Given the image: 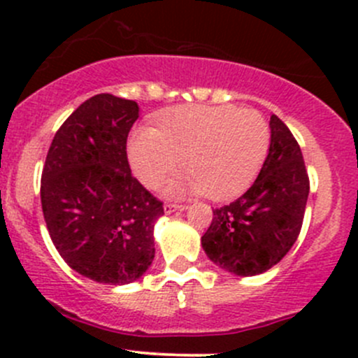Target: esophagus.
<instances>
[{"label": "esophagus", "mask_w": 358, "mask_h": 358, "mask_svg": "<svg viewBox=\"0 0 358 358\" xmlns=\"http://www.w3.org/2000/svg\"><path fill=\"white\" fill-rule=\"evenodd\" d=\"M183 209H187V204H175V202H166L164 204V213L183 211Z\"/></svg>", "instance_id": "34e87169"}]
</instances>
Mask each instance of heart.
Masks as SVG:
<instances>
[{
    "instance_id": "1",
    "label": "heart",
    "mask_w": 358,
    "mask_h": 358,
    "mask_svg": "<svg viewBox=\"0 0 358 358\" xmlns=\"http://www.w3.org/2000/svg\"><path fill=\"white\" fill-rule=\"evenodd\" d=\"M270 124L256 109L183 106L157 115V128L129 133L128 159L136 178L157 189L180 164L187 169L168 185L173 197L206 192L229 199L244 192L265 162Z\"/></svg>"
}]
</instances>
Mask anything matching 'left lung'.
<instances>
[{"mask_svg": "<svg viewBox=\"0 0 358 358\" xmlns=\"http://www.w3.org/2000/svg\"><path fill=\"white\" fill-rule=\"evenodd\" d=\"M258 178L237 201L213 209L201 237L206 255L236 275L266 272L289 252L301 232L310 178L301 149L277 115Z\"/></svg>", "mask_w": 358, "mask_h": 358, "instance_id": "left-lung-1", "label": "left lung"}]
</instances>
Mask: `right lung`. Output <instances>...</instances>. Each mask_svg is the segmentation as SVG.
<instances>
[{"instance_id":"1","label":"right lung","mask_w":358,"mask_h":358,"mask_svg":"<svg viewBox=\"0 0 358 358\" xmlns=\"http://www.w3.org/2000/svg\"><path fill=\"white\" fill-rule=\"evenodd\" d=\"M138 103L100 93L83 102L52 140L41 173L46 229L81 275L122 286L152 263L154 223L164 213L131 175L126 154Z\"/></svg>"}]
</instances>
